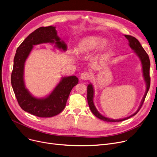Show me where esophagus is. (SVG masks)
Returning <instances> with one entry per match:
<instances>
[{"label": "esophagus", "mask_w": 157, "mask_h": 157, "mask_svg": "<svg viewBox=\"0 0 157 157\" xmlns=\"http://www.w3.org/2000/svg\"><path fill=\"white\" fill-rule=\"evenodd\" d=\"M90 78V75L87 72H84L81 74V79L82 80L86 81V80L89 79Z\"/></svg>", "instance_id": "obj_1"}]
</instances>
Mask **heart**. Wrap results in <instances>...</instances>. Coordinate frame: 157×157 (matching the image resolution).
<instances>
[{"label":"heart","instance_id":"obj_1","mask_svg":"<svg viewBox=\"0 0 157 157\" xmlns=\"http://www.w3.org/2000/svg\"><path fill=\"white\" fill-rule=\"evenodd\" d=\"M101 38L97 36H88L79 41L77 45V51L80 54H83L95 49L99 44ZM108 45V41L106 39H103L101 41L99 45L100 51H103L107 49Z\"/></svg>","mask_w":157,"mask_h":157}]
</instances>
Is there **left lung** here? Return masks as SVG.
Masks as SVG:
<instances>
[{"label":"left lung","mask_w":157,"mask_h":157,"mask_svg":"<svg viewBox=\"0 0 157 157\" xmlns=\"http://www.w3.org/2000/svg\"><path fill=\"white\" fill-rule=\"evenodd\" d=\"M124 36L128 39V42H129V45L131 47V49H132L134 51V52L137 54V56L139 58L141 64H142V73H143V77H144L145 83L146 85V90L145 92V94L143 97L140 105L138 108V110L136 111L134 113L131 115L130 116L127 117L126 118L123 119H112L108 117H106L103 116V115H101L95 108L94 104V87L92 83H90L87 86V100H88V106L90 107V109L91 112L93 113V114L96 116L98 118L106 121V122H120L126 120L129 118H130L131 117L133 116L135 114H137V112L139 111L143 103L145 100L146 96L147 95V93L149 90V86H150V77H149V68H150V61H149V56L147 55V54L145 51V50L143 49V47L140 45V42H139V40L137 39H136L135 37L130 36V35H124Z\"/></svg>","instance_id":"obj_1"}]
</instances>
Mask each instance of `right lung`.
Masks as SVG:
<instances>
[{
	"label": "right lung",
	"instance_id": "1",
	"mask_svg": "<svg viewBox=\"0 0 157 157\" xmlns=\"http://www.w3.org/2000/svg\"><path fill=\"white\" fill-rule=\"evenodd\" d=\"M51 43L63 51L67 45L57 35L56 27H41L31 33L18 47L13 61L11 85L22 110L39 117H51L63 111L72 88L78 83L76 76L62 77L52 92L44 98L34 97L24 82V67L33 46Z\"/></svg>",
	"mask_w": 157,
	"mask_h": 157
}]
</instances>
